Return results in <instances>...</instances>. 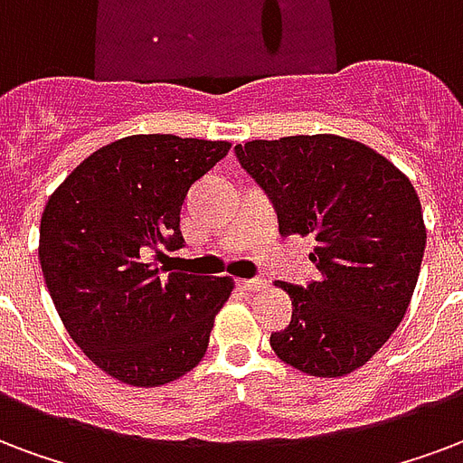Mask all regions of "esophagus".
<instances>
[{
  "label": "esophagus",
  "mask_w": 463,
  "mask_h": 463,
  "mask_svg": "<svg viewBox=\"0 0 463 463\" xmlns=\"http://www.w3.org/2000/svg\"><path fill=\"white\" fill-rule=\"evenodd\" d=\"M238 284L242 288H247V291H262V288L267 287V281H264V279H260V277L242 279V281H238Z\"/></svg>",
  "instance_id": "1"
}]
</instances>
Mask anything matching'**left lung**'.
<instances>
[{"label":"left lung","mask_w":463,"mask_h":463,"mask_svg":"<svg viewBox=\"0 0 463 463\" xmlns=\"http://www.w3.org/2000/svg\"><path fill=\"white\" fill-rule=\"evenodd\" d=\"M240 167L277 211L279 232L313 235L317 279L281 284L291 323L271 333L279 359L310 376H345L401 326L425 252L420 199L372 147L340 136L235 146Z\"/></svg>","instance_id":"1"}]
</instances>
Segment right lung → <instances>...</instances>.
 <instances>
[{
	"label": "right lung",
	"mask_w": 463,
	"mask_h": 463,
	"mask_svg": "<svg viewBox=\"0 0 463 463\" xmlns=\"http://www.w3.org/2000/svg\"><path fill=\"white\" fill-rule=\"evenodd\" d=\"M231 150L223 140L130 136L67 176L41 218V269L70 337L109 376L150 388L206 354L228 277L160 267L184 247L186 194Z\"/></svg>",
	"instance_id": "add662e5"
}]
</instances>
